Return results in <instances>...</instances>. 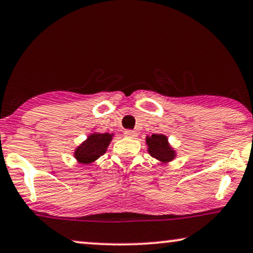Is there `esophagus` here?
<instances>
[{"label":"esophagus","mask_w":253,"mask_h":253,"mask_svg":"<svg viewBox=\"0 0 253 253\" xmlns=\"http://www.w3.org/2000/svg\"><path fill=\"white\" fill-rule=\"evenodd\" d=\"M123 134L124 137H127V138H135L138 135V132L134 130H126Z\"/></svg>","instance_id":"obj_1"}]
</instances>
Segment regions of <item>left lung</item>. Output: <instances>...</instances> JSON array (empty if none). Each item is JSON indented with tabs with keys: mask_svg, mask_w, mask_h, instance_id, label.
Masks as SVG:
<instances>
[{
	"mask_svg": "<svg viewBox=\"0 0 253 253\" xmlns=\"http://www.w3.org/2000/svg\"><path fill=\"white\" fill-rule=\"evenodd\" d=\"M146 145L149 155L162 164H168L177 157V151L169 142L168 135L163 133H153L146 137Z\"/></svg>",
	"mask_w": 253,
	"mask_h": 253,
	"instance_id": "left-lung-1",
	"label": "left lung"
}]
</instances>
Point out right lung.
Listing matches in <instances>:
<instances>
[{
  "instance_id": "obj_1",
  "label": "right lung",
  "mask_w": 253,
  "mask_h": 253,
  "mask_svg": "<svg viewBox=\"0 0 253 253\" xmlns=\"http://www.w3.org/2000/svg\"><path fill=\"white\" fill-rule=\"evenodd\" d=\"M113 137H114V133H100L96 130H92V132L89 133L85 140L74 149L73 156L79 164L89 166L99 159L101 155H104L113 140Z\"/></svg>"
}]
</instances>
